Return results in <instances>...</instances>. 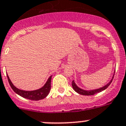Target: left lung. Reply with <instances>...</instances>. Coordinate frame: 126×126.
Masks as SVG:
<instances>
[{
    "label": "left lung",
    "mask_w": 126,
    "mask_h": 126,
    "mask_svg": "<svg viewBox=\"0 0 126 126\" xmlns=\"http://www.w3.org/2000/svg\"><path fill=\"white\" fill-rule=\"evenodd\" d=\"M113 77H114V76H113ZM113 78H112L111 80V81L108 84H107V85H105V86L103 87H101V88H100V89H96V90H90V91L82 90V89L79 88L76 85V84H75V82H74V80H73V81H72V86H73V89H74V90H75L76 92H78V94H80V95H94V94H97V93L100 92L105 90V89H107V88L110 85L111 83L112 80H113Z\"/></svg>",
    "instance_id": "left-lung-1"
}]
</instances>
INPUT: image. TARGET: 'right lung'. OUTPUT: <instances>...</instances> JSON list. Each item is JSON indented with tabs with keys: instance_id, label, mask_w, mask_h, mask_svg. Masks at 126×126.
Instances as JSON below:
<instances>
[{
	"instance_id": "right-lung-1",
	"label": "right lung",
	"mask_w": 126,
	"mask_h": 126,
	"mask_svg": "<svg viewBox=\"0 0 126 126\" xmlns=\"http://www.w3.org/2000/svg\"><path fill=\"white\" fill-rule=\"evenodd\" d=\"M8 82L10 85L13 89V91L17 94L18 95H20L21 97L23 98H27V99L31 100H39L44 99L48 95V93L50 90L51 88V79H52V76L50 77L47 80V82L44 85V86L42 87L41 89L33 91H24V90H19L17 89L16 87L13 85V84L11 82L10 79L8 78V76L7 75Z\"/></svg>"
}]
</instances>
